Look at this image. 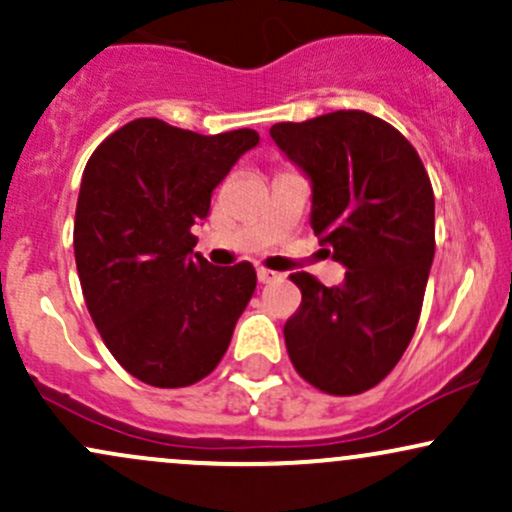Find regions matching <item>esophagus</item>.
<instances>
[{"mask_svg": "<svg viewBox=\"0 0 512 512\" xmlns=\"http://www.w3.org/2000/svg\"><path fill=\"white\" fill-rule=\"evenodd\" d=\"M279 279V272H272V269H264V267H257V281L260 284H269V281Z\"/></svg>", "mask_w": 512, "mask_h": 512, "instance_id": "esophagus-1", "label": "esophagus"}]
</instances>
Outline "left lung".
<instances>
[{
	"mask_svg": "<svg viewBox=\"0 0 512 512\" xmlns=\"http://www.w3.org/2000/svg\"><path fill=\"white\" fill-rule=\"evenodd\" d=\"M269 134L310 180V226L346 267L339 286L291 274L303 301L284 325L286 349L317 390L358 395L414 337L436 252L431 180L414 146L363 110L279 122Z\"/></svg>",
	"mask_w": 512,
	"mask_h": 512,
	"instance_id": "8db88e82",
	"label": "left lung"
}]
</instances>
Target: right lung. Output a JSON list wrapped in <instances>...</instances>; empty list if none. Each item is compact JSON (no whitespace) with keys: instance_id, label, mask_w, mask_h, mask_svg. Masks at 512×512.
<instances>
[{"instance_id":"obj_1","label":"right lung","mask_w":512,"mask_h":512,"mask_svg":"<svg viewBox=\"0 0 512 512\" xmlns=\"http://www.w3.org/2000/svg\"><path fill=\"white\" fill-rule=\"evenodd\" d=\"M257 144L255 129L207 137L139 117L88 158L74 219L81 291L110 354L146 385L207 378L255 293V267L192 255L190 228Z\"/></svg>"}]
</instances>
